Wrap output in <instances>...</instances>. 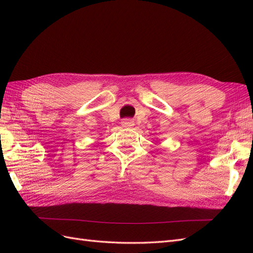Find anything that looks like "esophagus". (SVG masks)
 <instances>
[{
	"mask_svg": "<svg viewBox=\"0 0 253 253\" xmlns=\"http://www.w3.org/2000/svg\"><path fill=\"white\" fill-rule=\"evenodd\" d=\"M132 125H133V122L130 120H125L124 122H123V126H125V127H130Z\"/></svg>",
	"mask_w": 253,
	"mask_h": 253,
	"instance_id": "obj_1",
	"label": "esophagus"
}]
</instances>
